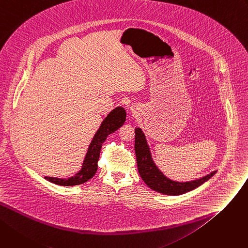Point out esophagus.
I'll list each match as a JSON object with an SVG mask.
<instances>
[{
    "instance_id": "esophagus-1",
    "label": "esophagus",
    "mask_w": 248,
    "mask_h": 248,
    "mask_svg": "<svg viewBox=\"0 0 248 248\" xmlns=\"http://www.w3.org/2000/svg\"><path fill=\"white\" fill-rule=\"evenodd\" d=\"M131 111H133L134 114L138 113L139 112V108L137 106H133V107H131Z\"/></svg>"
}]
</instances>
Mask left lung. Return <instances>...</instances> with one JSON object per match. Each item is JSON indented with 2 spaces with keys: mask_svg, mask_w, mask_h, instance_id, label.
Masks as SVG:
<instances>
[{
  "mask_svg": "<svg viewBox=\"0 0 248 248\" xmlns=\"http://www.w3.org/2000/svg\"><path fill=\"white\" fill-rule=\"evenodd\" d=\"M135 151L137 155L138 170L142 180L153 190L168 195L184 194L201 186L205 181L216 174L217 171L214 170L202 178L192 181H186V183H178V181L170 179L155 166L152 157L150 146L147 144L145 136L142 133L141 128L137 127L135 129Z\"/></svg>",
  "mask_w": 248,
  "mask_h": 248,
  "instance_id": "obj_1",
  "label": "left lung"
}]
</instances>
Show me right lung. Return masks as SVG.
Instances as JSON below:
<instances>
[{
	"label": "right lung",
	"instance_id": "right-lung-1",
	"mask_svg": "<svg viewBox=\"0 0 248 248\" xmlns=\"http://www.w3.org/2000/svg\"><path fill=\"white\" fill-rule=\"evenodd\" d=\"M125 118V109L121 107L115 108L107 115V118L103 121L100 128L97 129L90 143L80 170L77 172L74 176L69 178L45 176V178L55 185L63 186H78L85 184L86 181L90 180L97 170V161L98 158H100V153L103 143L105 142L108 135L114 133L115 130H118L124 124Z\"/></svg>",
	"mask_w": 248,
	"mask_h": 248
}]
</instances>
